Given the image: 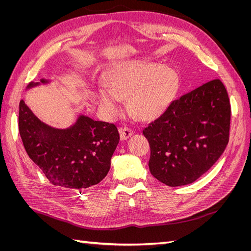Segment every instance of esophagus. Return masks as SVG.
Wrapping results in <instances>:
<instances>
[{
  "instance_id": "obj_1",
  "label": "esophagus",
  "mask_w": 251,
  "mask_h": 251,
  "mask_svg": "<svg viewBox=\"0 0 251 251\" xmlns=\"http://www.w3.org/2000/svg\"><path fill=\"white\" fill-rule=\"evenodd\" d=\"M119 134H120L121 140H126L131 137V136L134 134V132H133V130H131L130 127H120Z\"/></svg>"
}]
</instances>
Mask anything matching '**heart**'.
<instances>
[{"label":"heart","mask_w":251,"mask_h":251,"mask_svg":"<svg viewBox=\"0 0 251 251\" xmlns=\"http://www.w3.org/2000/svg\"><path fill=\"white\" fill-rule=\"evenodd\" d=\"M109 88L100 87L96 98L109 116L121 110V100L127 98L130 111L142 120H154L169 107L178 86L173 68L156 63L127 60L109 74Z\"/></svg>","instance_id":"heart-1"}]
</instances>
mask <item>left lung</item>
<instances>
[{
  "instance_id": "left-lung-1",
  "label": "left lung",
  "mask_w": 251,
  "mask_h": 251,
  "mask_svg": "<svg viewBox=\"0 0 251 251\" xmlns=\"http://www.w3.org/2000/svg\"><path fill=\"white\" fill-rule=\"evenodd\" d=\"M230 112L228 94L219 79L172 101L143 130L151 148V174L169 186L200 178L227 147Z\"/></svg>"
}]
</instances>
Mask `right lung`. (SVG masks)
<instances>
[{
    "label": "right lung",
    "instance_id": "right-lung-1",
    "mask_svg": "<svg viewBox=\"0 0 251 251\" xmlns=\"http://www.w3.org/2000/svg\"><path fill=\"white\" fill-rule=\"evenodd\" d=\"M51 82L45 78L31 81L26 91ZM19 131L29 158L53 185L79 191L107 176L119 143L113 124L77 114L69 127H53L37 118L24 100L20 101Z\"/></svg>",
    "mask_w": 251,
    "mask_h": 251
}]
</instances>
